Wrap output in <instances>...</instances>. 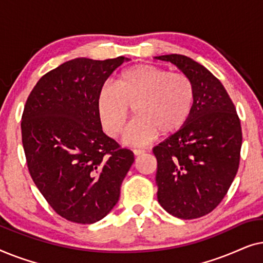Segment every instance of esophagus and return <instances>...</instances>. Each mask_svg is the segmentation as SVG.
I'll list each match as a JSON object with an SVG mask.
<instances>
[{"instance_id": "1", "label": "esophagus", "mask_w": 263, "mask_h": 263, "mask_svg": "<svg viewBox=\"0 0 263 263\" xmlns=\"http://www.w3.org/2000/svg\"><path fill=\"white\" fill-rule=\"evenodd\" d=\"M133 152H134L135 156H141V154L145 153L146 151L142 149V148H135V149H133Z\"/></svg>"}]
</instances>
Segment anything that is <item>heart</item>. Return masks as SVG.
<instances>
[{"label": "heart", "mask_w": 263, "mask_h": 263, "mask_svg": "<svg viewBox=\"0 0 263 263\" xmlns=\"http://www.w3.org/2000/svg\"><path fill=\"white\" fill-rule=\"evenodd\" d=\"M195 103V87L188 75L170 73L152 64H136L122 71L115 85L105 84L97 97V114L109 136L122 134L130 109L135 121L124 142L143 146L160 134L167 135L188 121Z\"/></svg>", "instance_id": "obj_1"}]
</instances>
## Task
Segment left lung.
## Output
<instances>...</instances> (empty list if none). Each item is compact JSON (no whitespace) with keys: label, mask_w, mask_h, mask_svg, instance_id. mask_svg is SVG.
I'll list each match as a JSON object with an SVG mask.
<instances>
[{"label":"left lung","mask_w":263,"mask_h":263,"mask_svg":"<svg viewBox=\"0 0 263 263\" xmlns=\"http://www.w3.org/2000/svg\"><path fill=\"white\" fill-rule=\"evenodd\" d=\"M156 59L177 66L195 87L188 121L153 148L158 201L174 217L196 219L221 202L236 177L240 121L224 86L202 64L177 53Z\"/></svg>","instance_id":"obj_1"}]
</instances>
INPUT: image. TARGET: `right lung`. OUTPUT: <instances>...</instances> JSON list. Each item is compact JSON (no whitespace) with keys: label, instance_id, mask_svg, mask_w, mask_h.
<instances>
[{"label":"right lung","instance_id":"add662e5","mask_svg":"<svg viewBox=\"0 0 263 263\" xmlns=\"http://www.w3.org/2000/svg\"><path fill=\"white\" fill-rule=\"evenodd\" d=\"M124 61L75 59L39 79L21 118L30 175L53 211L67 220L93 224L120 199L134 153L103 133L97 97Z\"/></svg>","mask_w":263,"mask_h":263}]
</instances>
